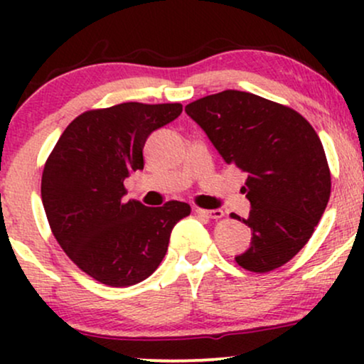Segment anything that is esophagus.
<instances>
[{
  "instance_id": "34e87169",
  "label": "esophagus",
  "mask_w": 364,
  "mask_h": 364,
  "mask_svg": "<svg viewBox=\"0 0 364 364\" xmlns=\"http://www.w3.org/2000/svg\"><path fill=\"white\" fill-rule=\"evenodd\" d=\"M196 214L207 217V219H220L224 215V212L220 208H214V210H205V208H196Z\"/></svg>"
}]
</instances>
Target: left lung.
Masks as SVG:
<instances>
[{
    "instance_id": "obj_1",
    "label": "left lung",
    "mask_w": 364,
    "mask_h": 364,
    "mask_svg": "<svg viewBox=\"0 0 364 364\" xmlns=\"http://www.w3.org/2000/svg\"><path fill=\"white\" fill-rule=\"evenodd\" d=\"M185 111L224 161L246 173L241 191L252 210L243 223L252 243L237 265L263 274L289 262L330 198V169L315 129L291 107L240 90L207 95Z\"/></svg>"
}]
</instances>
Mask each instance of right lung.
<instances>
[{
	"mask_svg": "<svg viewBox=\"0 0 364 364\" xmlns=\"http://www.w3.org/2000/svg\"><path fill=\"white\" fill-rule=\"evenodd\" d=\"M181 104L123 102L92 109L66 127L48 157L41 196L51 231L78 269L112 287L156 272L185 202L145 207L123 200L124 179L144 169L149 135L181 114Z\"/></svg>",
	"mask_w": 364,
	"mask_h": 364,
	"instance_id": "obj_1",
	"label": "right lung"
}]
</instances>
